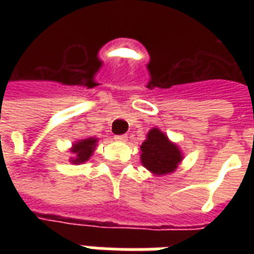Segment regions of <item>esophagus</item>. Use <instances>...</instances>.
Listing matches in <instances>:
<instances>
[{"instance_id":"34e87169","label":"esophagus","mask_w":254,"mask_h":254,"mask_svg":"<svg viewBox=\"0 0 254 254\" xmlns=\"http://www.w3.org/2000/svg\"><path fill=\"white\" fill-rule=\"evenodd\" d=\"M114 138H116L117 141H121V143H124V141H127V134H116Z\"/></svg>"}]
</instances>
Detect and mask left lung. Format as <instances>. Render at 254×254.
<instances>
[{
  "mask_svg": "<svg viewBox=\"0 0 254 254\" xmlns=\"http://www.w3.org/2000/svg\"><path fill=\"white\" fill-rule=\"evenodd\" d=\"M140 149L141 163L155 176H165L176 171L182 160L178 145L171 143L169 137L158 127H152L149 130L147 140L141 144Z\"/></svg>",
  "mask_w": 254,
  "mask_h": 254,
  "instance_id": "left-lung-1",
  "label": "left lung"
}]
</instances>
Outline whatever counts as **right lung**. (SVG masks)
<instances>
[{
	"label": "right lung",
	"instance_id": "1",
	"mask_svg": "<svg viewBox=\"0 0 254 254\" xmlns=\"http://www.w3.org/2000/svg\"><path fill=\"white\" fill-rule=\"evenodd\" d=\"M96 143H98V138L95 137L83 138V140L76 141L70 148V152L73 154V158H70V162L73 165H80V163L87 162L89 159V156H92Z\"/></svg>",
	"mask_w": 254,
	"mask_h": 254
}]
</instances>
